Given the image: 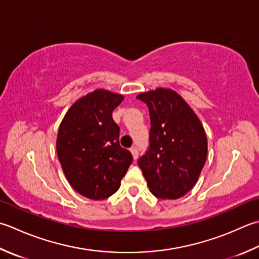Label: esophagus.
Instances as JSON below:
<instances>
[{
  "label": "esophagus",
  "mask_w": 259,
  "mask_h": 259,
  "mask_svg": "<svg viewBox=\"0 0 259 259\" xmlns=\"http://www.w3.org/2000/svg\"><path fill=\"white\" fill-rule=\"evenodd\" d=\"M130 151H131V154H133L134 159H137V158H138V156H139V150H138V148H137V147H131V148H130Z\"/></svg>",
  "instance_id": "obj_1"
}]
</instances>
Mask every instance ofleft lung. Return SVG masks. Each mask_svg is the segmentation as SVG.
Returning <instances> with one entry per match:
<instances>
[{"label":"left lung","mask_w":259,"mask_h":259,"mask_svg":"<svg viewBox=\"0 0 259 259\" xmlns=\"http://www.w3.org/2000/svg\"><path fill=\"white\" fill-rule=\"evenodd\" d=\"M150 115L149 148L138 160L151 193L180 199L199 180L207 155L200 119L175 91L158 88L137 95Z\"/></svg>","instance_id":"obj_1"}]
</instances>
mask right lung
Instances as JSON below:
<instances>
[{
    "mask_svg": "<svg viewBox=\"0 0 259 259\" xmlns=\"http://www.w3.org/2000/svg\"><path fill=\"white\" fill-rule=\"evenodd\" d=\"M123 95L98 89L78 99L60 122L56 149L66 179L77 193L104 200L119 190L133 155L119 144L112 112Z\"/></svg>",
    "mask_w": 259,
    "mask_h": 259,
    "instance_id": "add662e5",
    "label": "right lung"
}]
</instances>
